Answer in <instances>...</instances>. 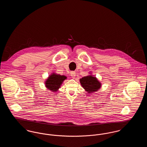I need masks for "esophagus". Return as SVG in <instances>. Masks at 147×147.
Here are the masks:
<instances>
[{
    "mask_svg": "<svg viewBox=\"0 0 147 147\" xmlns=\"http://www.w3.org/2000/svg\"><path fill=\"white\" fill-rule=\"evenodd\" d=\"M70 75L73 78H74L76 76V73L75 71H71L70 72Z\"/></svg>",
    "mask_w": 147,
    "mask_h": 147,
    "instance_id": "34e87169",
    "label": "esophagus"
}]
</instances>
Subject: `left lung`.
I'll list each match as a JSON object with an SVG mask.
<instances>
[{"label": "left lung", "instance_id": "8db88e82", "mask_svg": "<svg viewBox=\"0 0 147 147\" xmlns=\"http://www.w3.org/2000/svg\"><path fill=\"white\" fill-rule=\"evenodd\" d=\"M80 83L85 91L89 94L98 91L101 86V84L98 79L92 75L85 76L80 79Z\"/></svg>", "mask_w": 147, "mask_h": 147}]
</instances>
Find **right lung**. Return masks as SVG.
<instances>
[{
  "label": "right lung",
  "mask_w": 147,
  "mask_h": 147,
  "mask_svg": "<svg viewBox=\"0 0 147 147\" xmlns=\"http://www.w3.org/2000/svg\"><path fill=\"white\" fill-rule=\"evenodd\" d=\"M66 79L67 77L65 76H61L53 73L46 80V87L52 92H56L61 88L63 81Z\"/></svg>",
  "instance_id": "1"
}]
</instances>
